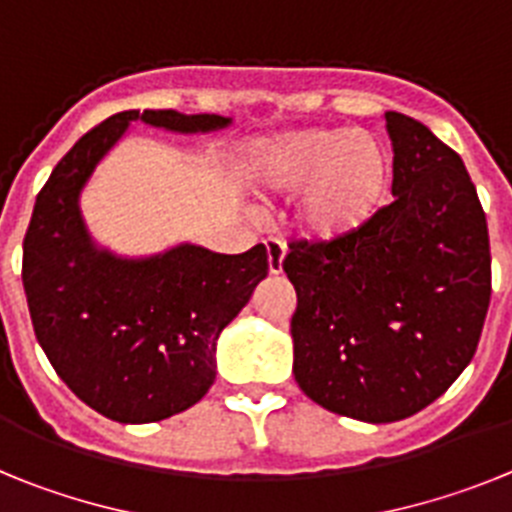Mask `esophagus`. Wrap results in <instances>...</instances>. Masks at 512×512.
<instances>
[{
    "mask_svg": "<svg viewBox=\"0 0 512 512\" xmlns=\"http://www.w3.org/2000/svg\"><path fill=\"white\" fill-rule=\"evenodd\" d=\"M266 256H269V274H282L287 248H284V243L279 238H269L266 241Z\"/></svg>",
    "mask_w": 512,
    "mask_h": 512,
    "instance_id": "obj_1",
    "label": "esophagus"
}]
</instances>
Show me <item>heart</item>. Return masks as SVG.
<instances>
[{"label": "heart", "instance_id": "obj_1", "mask_svg": "<svg viewBox=\"0 0 512 512\" xmlns=\"http://www.w3.org/2000/svg\"><path fill=\"white\" fill-rule=\"evenodd\" d=\"M253 174L277 192H297V223L338 241L372 223L392 176L390 148L356 128H302L253 148Z\"/></svg>", "mask_w": 512, "mask_h": 512}]
</instances>
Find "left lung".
I'll return each instance as SVG.
<instances>
[{
    "label": "left lung",
    "instance_id": "obj_1",
    "mask_svg": "<svg viewBox=\"0 0 512 512\" xmlns=\"http://www.w3.org/2000/svg\"><path fill=\"white\" fill-rule=\"evenodd\" d=\"M392 197L359 233L289 243L300 390L320 408L392 423L428 408L477 351L490 307L485 210L459 153L387 112Z\"/></svg>",
    "mask_w": 512,
    "mask_h": 512
}]
</instances>
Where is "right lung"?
Listing matches in <instances>:
<instances>
[{"label":"right lung","mask_w":512,"mask_h":512,"mask_svg":"<svg viewBox=\"0 0 512 512\" xmlns=\"http://www.w3.org/2000/svg\"><path fill=\"white\" fill-rule=\"evenodd\" d=\"M133 120L171 133L230 125L223 115L128 110L81 135L35 200L22 284L38 343L69 390L117 423H156L207 395L217 338L269 274V259L264 243L235 256L179 243L122 259L92 241L81 189Z\"/></svg>","instance_id":"1"}]
</instances>
